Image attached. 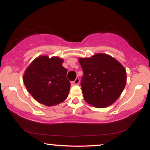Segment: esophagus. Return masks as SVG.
<instances>
[{"instance_id":"1","label":"esophagus","mask_w":150,"mask_h":150,"mask_svg":"<svg viewBox=\"0 0 150 150\" xmlns=\"http://www.w3.org/2000/svg\"><path fill=\"white\" fill-rule=\"evenodd\" d=\"M79 83H80V79L79 78H76V79H75V81L73 82V83L74 84V85H79Z\"/></svg>"}]
</instances>
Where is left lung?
Returning <instances> with one entry per match:
<instances>
[{"instance_id":"left-lung-1","label":"left lung","mask_w":150,"mask_h":150,"mask_svg":"<svg viewBox=\"0 0 150 150\" xmlns=\"http://www.w3.org/2000/svg\"><path fill=\"white\" fill-rule=\"evenodd\" d=\"M83 71L84 99L96 108H106L118 99L126 84V71L117 60L104 53L79 58Z\"/></svg>"}]
</instances>
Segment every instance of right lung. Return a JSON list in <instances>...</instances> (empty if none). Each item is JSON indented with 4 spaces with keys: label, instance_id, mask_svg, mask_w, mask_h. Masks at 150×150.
Listing matches in <instances>:
<instances>
[{
    "label": "right lung",
    "instance_id": "1",
    "mask_svg": "<svg viewBox=\"0 0 150 150\" xmlns=\"http://www.w3.org/2000/svg\"><path fill=\"white\" fill-rule=\"evenodd\" d=\"M59 57L42 55L34 59L26 69L23 81L26 89L40 103L48 106L64 102L70 89L67 69Z\"/></svg>",
    "mask_w": 150,
    "mask_h": 150
}]
</instances>
